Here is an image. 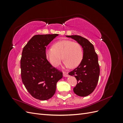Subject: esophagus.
<instances>
[{"instance_id":"esophagus-1","label":"esophagus","mask_w":123,"mask_h":123,"mask_svg":"<svg viewBox=\"0 0 123 123\" xmlns=\"http://www.w3.org/2000/svg\"><path fill=\"white\" fill-rule=\"evenodd\" d=\"M63 76L65 77H67L68 76V74L67 72H63Z\"/></svg>"}]
</instances>
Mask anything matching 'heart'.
Listing matches in <instances>:
<instances>
[{
	"mask_svg": "<svg viewBox=\"0 0 123 123\" xmlns=\"http://www.w3.org/2000/svg\"><path fill=\"white\" fill-rule=\"evenodd\" d=\"M45 54L48 61L55 67L61 64L63 59L66 67L75 68L80 65L83 57V51L80 44L70 40L56 42L53 47L47 48Z\"/></svg>",
	"mask_w": 123,
	"mask_h": 123,
	"instance_id": "obj_1",
	"label": "heart"
}]
</instances>
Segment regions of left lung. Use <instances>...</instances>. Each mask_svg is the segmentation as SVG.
<instances>
[{
  "instance_id": "obj_1",
  "label": "left lung",
  "mask_w": 123,
  "mask_h": 123,
  "mask_svg": "<svg viewBox=\"0 0 123 123\" xmlns=\"http://www.w3.org/2000/svg\"><path fill=\"white\" fill-rule=\"evenodd\" d=\"M80 43L83 49V57L76 68L69 73L75 76L77 84L73 91L80 96H86L94 90L99 76L98 56L93 44L86 38L79 35H66Z\"/></svg>"
}]
</instances>
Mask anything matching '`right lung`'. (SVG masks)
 <instances>
[{"mask_svg": "<svg viewBox=\"0 0 123 123\" xmlns=\"http://www.w3.org/2000/svg\"><path fill=\"white\" fill-rule=\"evenodd\" d=\"M58 34L33 36L22 52L21 76L25 88L33 98L45 100L55 94L62 73L52 66L46 56V49Z\"/></svg>", "mask_w": 123, "mask_h": 123, "instance_id": "obj_1", "label": "right lung"}]
</instances>
